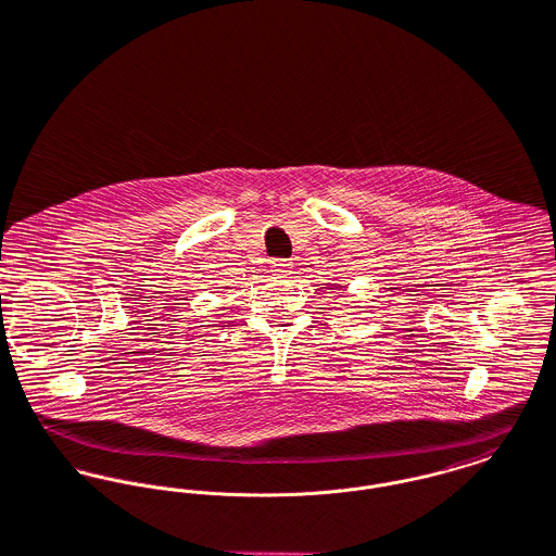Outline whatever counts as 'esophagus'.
Wrapping results in <instances>:
<instances>
[{
  "label": "esophagus",
  "mask_w": 556,
  "mask_h": 556,
  "mask_svg": "<svg viewBox=\"0 0 556 556\" xmlns=\"http://www.w3.org/2000/svg\"><path fill=\"white\" fill-rule=\"evenodd\" d=\"M292 268L294 266L290 262H286V260H277V262L270 264V273L275 277H288V275H292Z\"/></svg>",
  "instance_id": "34e87169"
}]
</instances>
